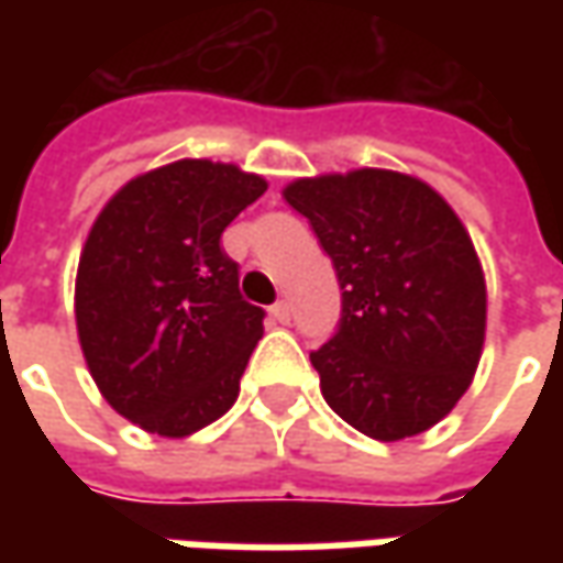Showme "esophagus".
Returning <instances> with one entry per match:
<instances>
[{"label": "esophagus", "instance_id": "34e87169", "mask_svg": "<svg viewBox=\"0 0 563 563\" xmlns=\"http://www.w3.org/2000/svg\"><path fill=\"white\" fill-rule=\"evenodd\" d=\"M269 316L275 319V322L288 325V322H291V307H288V300H278V303H272Z\"/></svg>", "mask_w": 563, "mask_h": 563}]
</instances>
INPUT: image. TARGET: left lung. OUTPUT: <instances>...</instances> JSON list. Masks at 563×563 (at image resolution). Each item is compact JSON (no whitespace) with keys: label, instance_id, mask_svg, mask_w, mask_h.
I'll use <instances>...</instances> for the list:
<instances>
[{"label":"left lung","instance_id":"left-lung-1","mask_svg":"<svg viewBox=\"0 0 563 563\" xmlns=\"http://www.w3.org/2000/svg\"><path fill=\"white\" fill-rule=\"evenodd\" d=\"M341 285L335 335L310 354L325 404L357 432L398 442L451 413L486 341V278L432 187L388 168L297 178Z\"/></svg>","mask_w":563,"mask_h":563}]
</instances>
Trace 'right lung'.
I'll list each match as a JSON object with an SVG mask.
<instances>
[{"instance_id":"obj_1","label":"right lung","mask_w":563,"mask_h":563,"mask_svg":"<svg viewBox=\"0 0 563 563\" xmlns=\"http://www.w3.org/2000/svg\"><path fill=\"white\" fill-rule=\"evenodd\" d=\"M263 194L238 165L181 159L131 178L87 234L80 351L102 398L146 432L185 439L238 400L266 313L241 297L222 231Z\"/></svg>"}]
</instances>
